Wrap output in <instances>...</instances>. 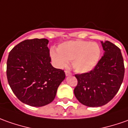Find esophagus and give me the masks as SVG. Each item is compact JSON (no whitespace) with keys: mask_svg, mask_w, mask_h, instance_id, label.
<instances>
[{"mask_svg":"<svg viewBox=\"0 0 128 128\" xmlns=\"http://www.w3.org/2000/svg\"><path fill=\"white\" fill-rule=\"evenodd\" d=\"M65 74L66 76H71V73L70 71H65Z\"/></svg>","mask_w":128,"mask_h":128,"instance_id":"1","label":"esophagus"}]
</instances>
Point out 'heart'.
I'll use <instances>...</instances> for the list:
<instances>
[{"label": "heart", "instance_id": "1", "mask_svg": "<svg viewBox=\"0 0 128 128\" xmlns=\"http://www.w3.org/2000/svg\"><path fill=\"white\" fill-rule=\"evenodd\" d=\"M101 48L95 42L86 40H69L61 43L57 51L52 50L50 57L54 64L59 68L67 66L71 61L74 71L85 74L92 71L100 60Z\"/></svg>", "mask_w": 128, "mask_h": 128}]
</instances>
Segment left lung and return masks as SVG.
Listing matches in <instances>:
<instances>
[{"label": "left lung", "instance_id": "8db88e82", "mask_svg": "<svg viewBox=\"0 0 128 128\" xmlns=\"http://www.w3.org/2000/svg\"><path fill=\"white\" fill-rule=\"evenodd\" d=\"M104 56L92 71L76 74L74 94L83 105L102 106L112 100L122 84L125 67L120 50L108 40L101 41Z\"/></svg>", "mask_w": 128, "mask_h": 128}]
</instances>
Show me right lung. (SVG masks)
<instances>
[{"mask_svg":"<svg viewBox=\"0 0 128 128\" xmlns=\"http://www.w3.org/2000/svg\"><path fill=\"white\" fill-rule=\"evenodd\" d=\"M48 42L46 38L25 40L13 48L7 61L11 89L22 102L31 106L51 103L66 76L50 63Z\"/></svg>","mask_w":128,"mask_h":128,"instance_id":"1","label":"right lung"}]
</instances>
